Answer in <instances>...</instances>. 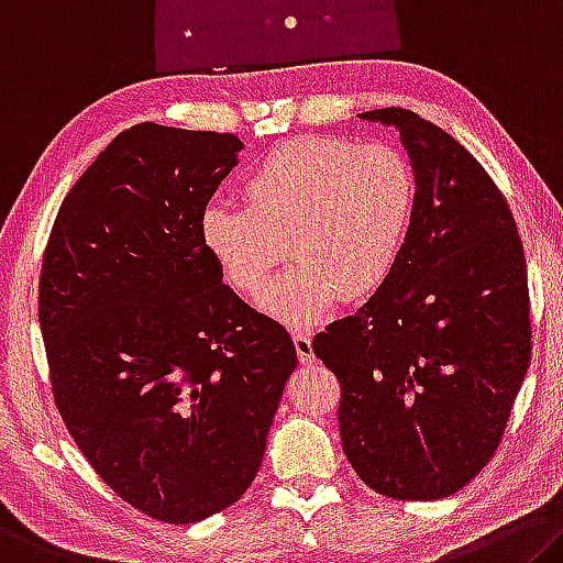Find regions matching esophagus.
Segmentation results:
<instances>
[{
	"mask_svg": "<svg viewBox=\"0 0 563 563\" xmlns=\"http://www.w3.org/2000/svg\"><path fill=\"white\" fill-rule=\"evenodd\" d=\"M292 343H296L300 363H313L316 361L313 338H310V333H306V330H292Z\"/></svg>",
	"mask_w": 563,
	"mask_h": 563,
	"instance_id": "1",
	"label": "esophagus"
}]
</instances>
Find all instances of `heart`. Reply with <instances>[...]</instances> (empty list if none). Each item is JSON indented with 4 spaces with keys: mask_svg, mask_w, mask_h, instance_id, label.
I'll return each mask as SVG.
<instances>
[{
    "mask_svg": "<svg viewBox=\"0 0 563 563\" xmlns=\"http://www.w3.org/2000/svg\"><path fill=\"white\" fill-rule=\"evenodd\" d=\"M245 208L212 202L200 243L238 292L255 296L285 255L296 263L257 298L265 313L308 328L335 302L378 292L394 273L413 216V169L386 142L292 137L240 183Z\"/></svg>",
    "mask_w": 563,
    "mask_h": 563,
    "instance_id": "heart-1",
    "label": "heart"
}]
</instances>
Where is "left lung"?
<instances>
[{
  "label": "left lung",
  "mask_w": 563,
  "mask_h": 563,
  "mask_svg": "<svg viewBox=\"0 0 563 563\" xmlns=\"http://www.w3.org/2000/svg\"><path fill=\"white\" fill-rule=\"evenodd\" d=\"M358 118L400 135L413 216L386 285L313 351L341 380L343 453L363 484L435 501L494 456L531 363L523 245L504 195L449 132L400 107Z\"/></svg>",
  "instance_id": "1"
}]
</instances>
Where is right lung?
Wrapping results in <instances>:
<instances>
[{
    "instance_id": "right-lung-1",
    "label": "right lung",
    "mask_w": 563,
    "mask_h": 563,
    "mask_svg": "<svg viewBox=\"0 0 563 563\" xmlns=\"http://www.w3.org/2000/svg\"><path fill=\"white\" fill-rule=\"evenodd\" d=\"M240 150L220 132L124 130L44 250L40 325L67 431L114 494L167 523L245 494L298 365L288 330L245 306L200 243Z\"/></svg>"
}]
</instances>
